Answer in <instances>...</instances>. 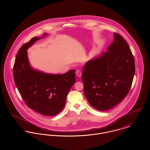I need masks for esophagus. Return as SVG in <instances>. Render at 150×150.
Returning a JSON list of instances; mask_svg holds the SVG:
<instances>
[{
  "label": "esophagus",
  "instance_id": "34e87169",
  "mask_svg": "<svg viewBox=\"0 0 150 150\" xmlns=\"http://www.w3.org/2000/svg\"><path fill=\"white\" fill-rule=\"evenodd\" d=\"M76 74L78 76L81 77V75H82V72L81 71V70L78 69V70H76Z\"/></svg>",
  "mask_w": 150,
  "mask_h": 150
}]
</instances>
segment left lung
<instances>
[{
  "mask_svg": "<svg viewBox=\"0 0 150 150\" xmlns=\"http://www.w3.org/2000/svg\"><path fill=\"white\" fill-rule=\"evenodd\" d=\"M113 35L114 41L107 50L88 60L82 74L84 96L100 111L113 108L127 96L135 72L129 45L120 34Z\"/></svg>",
  "mask_w": 150,
  "mask_h": 150,
  "instance_id": "obj_1",
  "label": "left lung"
}]
</instances>
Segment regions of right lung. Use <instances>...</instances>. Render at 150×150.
Listing matches in <instances>:
<instances>
[{"mask_svg":"<svg viewBox=\"0 0 150 150\" xmlns=\"http://www.w3.org/2000/svg\"><path fill=\"white\" fill-rule=\"evenodd\" d=\"M41 37H34L19 50L15 60L13 75L17 88L26 105L45 116H54L64 108L67 94L75 82V71L63 74H53L31 66L27 50Z\"/></svg>","mask_w":150,"mask_h":150,"instance_id":"obj_1","label":"right lung"}]
</instances>
